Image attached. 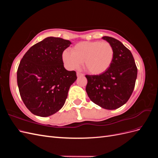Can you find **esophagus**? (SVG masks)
<instances>
[{
    "label": "esophagus",
    "instance_id": "obj_1",
    "mask_svg": "<svg viewBox=\"0 0 158 158\" xmlns=\"http://www.w3.org/2000/svg\"><path fill=\"white\" fill-rule=\"evenodd\" d=\"M76 74H77L78 77H80V76H84V74L80 73H79V72H77V73H76Z\"/></svg>",
    "mask_w": 158,
    "mask_h": 158
}]
</instances>
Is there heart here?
Returning <instances> with one entry per match:
<instances>
[{
  "mask_svg": "<svg viewBox=\"0 0 158 158\" xmlns=\"http://www.w3.org/2000/svg\"><path fill=\"white\" fill-rule=\"evenodd\" d=\"M113 58V47L107 41H82L72 48L71 52H63V60L69 69H78L83 62L85 69L94 75L106 73Z\"/></svg>",
  "mask_w": 158,
  "mask_h": 158,
  "instance_id": "heart-1",
  "label": "heart"
}]
</instances>
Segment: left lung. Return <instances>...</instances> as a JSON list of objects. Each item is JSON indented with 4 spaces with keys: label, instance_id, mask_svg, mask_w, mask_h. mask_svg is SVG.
Instances as JSON below:
<instances>
[{
    "label": "left lung",
    "instance_id": "obj_1",
    "mask_svg": "<svg viewBox=\"0 0 158 158\" xmlns=\"http://www.w3.org/2000/svg\"><path fill=\"white\" fill-rule=\"evenodd\" d=\"M102 39L113 46V60L106 73L85 75V91L94 103L113 110L123 106L130 98L135 86L137 67L131 52L121 41L108 36Z\"/></svg>",
    "mask_w": 158,
    "mask_h": 158
}]
</instances>
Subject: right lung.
Segmentation results:
<instances>
[{
    "mask_svg": "<svg viewBox=\"0 0 158 158\" xmlns=\"http://www.w3.org/2000/svg\"><path fill=\"white\" fill-rule=\"evenodd\" d=\"M71 42L49 37L33 45L22 59L17 70L20 96L35 115L49 117L63 107L76 72L64 67L63 52Z\"/></svg>",
    "mask_w": 158,
    "mask_h": 158,
    "instance_id": "right-lung-1",
    "label": "right lung"
}]
</instances>
